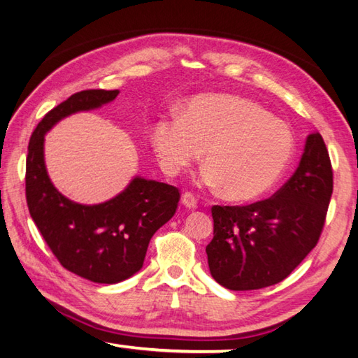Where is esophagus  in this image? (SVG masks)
<instances>
[{
    "mask_svg": "<svg viewBox=\"0 0 358 358\" xmlns=\"http://www.w3.org/2000/svg\"><path fill=\"white\" fill-rule=\"evenodd\" d=\"M181 203H183L186 208H189V210H196L199 201L192 192H185L183 196H181Z\"/></svg>",
    "mask_w": 358,
    "mask_h": 358,
    "instance_id": "34e87169",
    "label": "esophagus"
}]
</instances>
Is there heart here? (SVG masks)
I'll use <instances>...</instances> for the list:
<instances>
[{
  "instance_id": "1",
  "label": "heart",
  "mask_w": 358,
  "mask_h": 358,
  "mask_svg": "<svg viewBox=\"0 0 358 358\" xmlns=\"http://www.w3.org/2000/svg\"><path fill=\"white\" fill-rule=\"evenodd\" d=\"M159 166L175 177L203 153L205 183L230 200H253L287 171L294 139L283 122L252 100L233 95L194 99L178 117L164 115L152 129Z\"/></svg>"
}]
</instances>
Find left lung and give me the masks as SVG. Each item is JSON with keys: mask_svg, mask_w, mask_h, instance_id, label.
Instances as JSON below:
<instances>
[{"mask_svg": "<svg viewBox=\"0 0 358 358\" xmlns=\"http://www.w3.org/2000/svg\"><path fill=\"white\" fill-rule=\"evenodd\" d=\"M332 192L326 142L320 133L310 134L297 171L274 196L211 208L214 238L206 255L214 280L233 291H250L287 278L320 241Z\"/></svg>", "mask_w": 358, "mask_h": 358, "instance_id": "1", "label": "left lung"}]
</instances>
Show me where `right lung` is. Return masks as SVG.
Returning a JSON list of instances; mask_svg holds the SVG:
<instances>
[{
	"label": "right lung",
	"instance_id": "obj_1",
	"mask_svg": "<svg viewBox=\"0 0 358 358\" xmlns=\"http://www.w3.org/2000/svg\"><path fill=\"white\" fill-rule=\"evenodd\" d=\"M117 95L119 90H81L45 114L29 139L24 177L29 214L57 262L76 275L108 285L142 268L148 243L172 219L181 194L172 185L138 177L105 203H75L48 178L43 136L62 117L99 108Z\"/></svg>",
	"mask_w": 358,
	"mask_h": 358
}]
</instances>
